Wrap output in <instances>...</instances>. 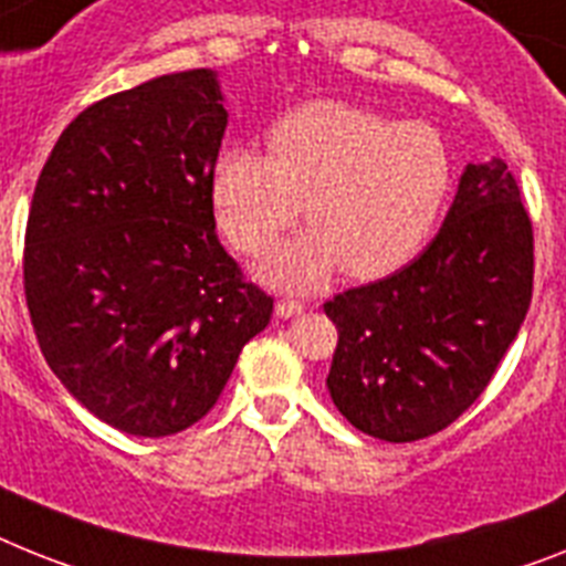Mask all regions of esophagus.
I'll return each instance as SVG.
<instances>
[{"instance_id": "34e87169", "label": "esophagus", "mask_w": 566, "mask_h": 566, "mask_svg": "<svg viewBox=\"0 0 566 566\" xmlns=\"http://www.w3.org/2000/svg\"><path fill=\"white\" fill-rule=\"evenodd\" d=\"M305 311V305L298 302V298H279L275 302V313L282 316V319H291V316H298V313Z\"/></svg>"}]
</instances>
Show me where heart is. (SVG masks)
Wrapping results in <instances>:
<instances>
[{"label":"heart","mask_w":566,"mask_h":566,"mask_svg":"<svg viewBox=\"0 0 566 566\" xmlns=\"http://www.w3.org/2000/svg\"><path fill=\"white\" fill-rule=\"evenodd\" d=\"M452 180V151L434 126L322 99L273 123L268 158L224 151L212 198L244 255L268 253L305 203L311 230L279 247L261 275L311 287L336 268L365 282L408 264L431 239Z\"/></svg>","instance_id":"heart-1"}]
</instances>
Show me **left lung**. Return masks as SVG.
Instances as JSON below:
<instances>
[{
  "label": "left lung",
  "instance_id": "left-lung-1",
  "mask_svg": "<svg viewBox=\"0 0 566 566\" xmlns=\"http://www.w3.org/2000/svg\"><path fill=\"white\" fill-rule=\"evenodd\" d=\"M533 221L503 160L469 164L443 227L411 264L325 302L327 391L388 443L452 426L495 377L533 302Z\"/></svg>",
  "mask_w": 566,
  "mask_h": 566
}]
</instances>
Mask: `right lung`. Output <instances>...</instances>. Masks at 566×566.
Returning a JSON list of instances; mask_svg holds the SVG:
<instances>
[{
  "label": "right lung",
  "mask_w": 566,
  "mask_h": 566,
  "mask_svg": "<svg viewBox=\"0 0 566 566\" xmlns=\"http://www.w3.org/2000/svg\"><path fill=\"white\" fill-rule=\"evenodd\" d=\"M227 112L212 71L164 74L74 117L25 227L42 356L94 417L135 437L201 420L273 296L218 241L212 178Z\"/></svg>",
  "instance_id": "1"
}]
</instances>
